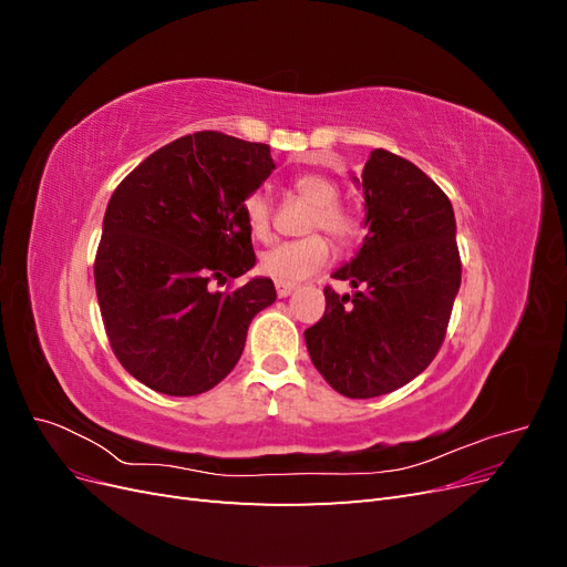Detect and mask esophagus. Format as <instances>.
Returning a JSON list of instances; mask_svg holds the SVG:
<instances>
[{
	"instance_id": "esophagus-1",
	"label": "esophagus",
	"mask_w": 567,
	"mask_h": 567,
	"mask_svg": "<svg viewBox=\"0 0 567 567\" xmlns=\"http://www.w3.org/2000/svg\"><path fill=\"white\" fill-rule=\"evenodd\" d=\"M298 286L296 284H286V281H277V296L279 298H288L290 293H293Z\"/></svg>"
}]
</instances>
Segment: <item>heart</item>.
I'll return each mask as SVG.
<instances>
[{
  "mask_svg": "<svg viewBox=\"0 0 567 567\" xmlns=\"http://www.w3.org/2000/svg\"><path fill=\"white\" fill-rule=\"evenodd\" d=\"M293 192L315 205V213L310 217V229H323L331 236H336L338 241L348 244L352 238L359 236L362 231V225H359V217L346 208V205L336 203L340 192L333 179L310 173V175H300L293 179ZM244 221L248 234L255 238V241H267L271 234V203L265 192H252L244 200ZM331 260V246L323 236L315 234L300 238V241H288L281 246H274L260 257V271L267 274V277L286 281V284H296L307 277H312L315 271H319L326 262Z\"/></svg>",
  "mask_w": 567,
  "mask_h": 567,
  "instance_id": "1",
  "label": "heart"
}]
</instances>
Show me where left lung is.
<instances>
[{"mask_svg":"<svg viewBox=\"0 0 567 567\" xmlns=\"http://www.w3.org/2000/svg\"><path fill=\"white\" fill-rule=\"evenodd\" d=\"M364 192V244L323 288L326 312L305 331L312 364L352 400L388 394L433 362L461 286L456 219L447 194L423 169L375 148L352 177Z\"/></svg>","mask_w":567,"mask_h":567,"instance_id":"obj_1","label":"left lung"}]
</instances>
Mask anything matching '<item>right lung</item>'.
Here are the masks:
<instances>
[{"label":"right lung","instance_id":"1","mask_svg":"<svg viewBox=\"0 0 567 567\" xmlns=\"http://www.w3.org/2000/svg\"><path fill=\"white\" fill-rule=\"evenodd\" d=\"M274 167L267 144L196 132L117 184L94 284L117 362L146 388L173 398L215 388L241 359L252 317L277 300L267 277L213 290L255 265L241 208Z\"/></svg>","mask_w":567,"mask_h":567}]
</instances>
